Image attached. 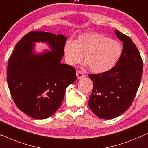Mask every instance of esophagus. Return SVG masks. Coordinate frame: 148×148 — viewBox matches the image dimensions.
<instances>
[{
    "label": "esophagus",
    "mask_w": 148,
    "mask_h": 148,
    "mask_svg": "<svg viewBox=\"0 0 148 148\" xmlns=\"http://www.w3.org/2000/svg\"><path fill=\"white\" fill-rule=\"evenodd\" d=\"M77 77L78 79H82L86 77V75L81 71H77Z\"/></svg>",
    "instance_id": "34e87169"
}]
</instances>
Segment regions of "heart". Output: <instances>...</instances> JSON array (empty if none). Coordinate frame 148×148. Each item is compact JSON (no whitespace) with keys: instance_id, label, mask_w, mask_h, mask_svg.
<instances>
[{"instance_id":"obj_1","label":"heart","mask_w":148,"mask_h":148,"mask_svg":"<svg viewBox=\"0 0 148 148\" xmlns=\"http://www.w3.org/2000/svg\"><path fill=\"white\" fill-rule=\"evenodd\" d=\"M66 60L71 65L82 61L95 73H102L110 70L121 56L123 46L120 42L103 34L84 33L75 42H66L64 47Z\"/></svg>"}]
</instances>
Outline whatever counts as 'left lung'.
Instances as JSON below:
<instances>
[{
    "mask_svg": "<svg viewBox=\"0 0 148 148\" xmlns=\"http://www.w3.org/2000/svg\"><path fill=\"white\" fill-rule=\"evenodd\" d=\"M115 34L123 44L116 66L102 73L89 75L94 85L89 107L102 119L119 116L131 106L142 77L143 60L135 44L118 30Z\"/></svg>",
    "mask_w": 148,
    "mask_h": 148,
    "instance_id": "left-lung-1",
    "label": "left lung"
}]
</instances>
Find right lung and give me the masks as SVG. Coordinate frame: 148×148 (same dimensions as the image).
<instances>
[{"mask_svg":"<svg viewBox=\"0 0 148 148\" xmlns=\"http://www.w3.org/2000/svg\"><path fill=\"white\" fill-rule=\"evenodd\" d=\"M67 40L64 36L30 32L15 45L8 62L7 82L17 108L36 119L52 116L61 105L65 90L77 79L76 70L60 62ZM47 42L52 49L34 54V42Z\"/></svg>","mask_w":148,"mask_h":148,"instance_id":"add662e5","label":"right lung"}]
</instances>
